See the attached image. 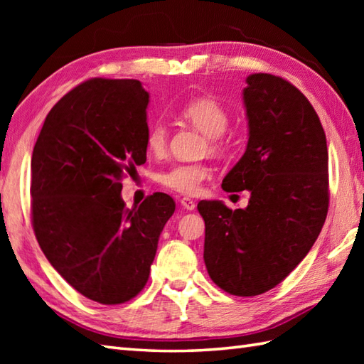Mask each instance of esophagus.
I'll return each mask as SVG.
<instances>
[{
    "label": "esophagus",
    "mask_w": 364,
    "mask_h": 364,
    "mask_svg": "<svg viewBox=\"0 0 364 364\" xmlns=\"http://www.w3.org/2000/svg\"><path fill=\"white\" fill-rule=\"evenodd\" d=\"M180 205L184 208V210H188V211L196 210V202L192 198H188V197H183L180 200Z\"/></svg>",
    "instance_id": "esophagus-1"
}]
</instances>
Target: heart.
Listing matches in <instances>:
<instances>
[{
  "label": "heart",
  "instance_id": "obj_1",
  "mask_svg": "<svg viewBox=\"0 0 364 364\" xmlns=\"http://www.w3.org/2000/svg\"><path fill=\"white\" fill-rule=\"evenodd\" d=\"M181 117L210 137L214 150L220 149L219 136L227 129L230 115L219 102L202 97L189 102L181 109ZM145 145L153 156H161L167 149V128L162 123L150 127ZM211 170L205 164H176L159 175V183L166 189L181 196H196L202 189V183L210 176Z\"/></svg>",
  "mask_w": 364,
  "mask_h": 364
}]
</instances>
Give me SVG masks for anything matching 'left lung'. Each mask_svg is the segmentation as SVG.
<instances>
[{
  "instance_id": "8db88e82",
  "label": "left lung",
  "mask_w": 364,
  "mask_h": 364,
  "mask_svg": "<svg viewBox=\"0 0 364 364\" xmlns=\"http://www.w3.org/2000/svg\"><path fill=\"white\" fill-rule=\"evenodd\" d=\"M249 142L223 178L227 192L250 191L244 210L202 200L205 264L228 294L252 297L275 288L306 257L328 211L327 139L314 107L280 76L245 80Z\"/></svg>"
}]
</instances>
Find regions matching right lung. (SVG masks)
Here are the masks:
<instances>
[{
	"label": "right lung",
	"instance_id": "1",
	"mask_svg": "<svg viewBox=\"0 0 364 364\" xmlns=\"http://www.w3.org/2000/svg\"><path fill=\"white\" fill-rule=\"evenodd\" d=\"M149 98L137 80L80 84L46 115L31 159L37 242L68 284L103 305L144 289L175 211L164 192L131 210L120 196L122 178L146 161Z\"/></svg>",
	"mask_w": 364,
	"mask_h": 364
}]
</instances>
